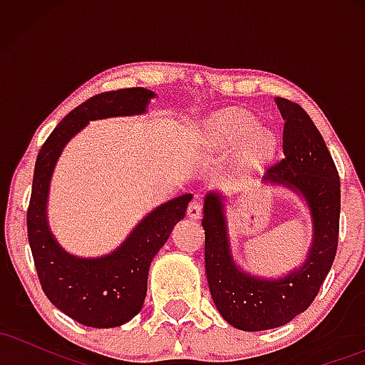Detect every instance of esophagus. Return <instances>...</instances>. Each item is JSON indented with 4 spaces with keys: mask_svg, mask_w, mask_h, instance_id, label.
I'll return each instance as SVG.
<instances>
[{
    "mask_svg": "<svg viewBox=\"0 0 365 365\" xmlns=\"http://www.w3.org/2000/svg\"><path fill=\"white\" fill-rule=\"evenodd\" d=\"M200 212H202V204H200L199 199H192L190 204L187 207V215L190 217H199Z\"/></svg>",
    "mask_w": 365,
    "mask_h": 365,
    "instance_id": "1",
    "label": "esophagus"
}]
</instances>
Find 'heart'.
<instances>
[{"label":"heart","instance_id":"b5f03b06","mask_svg":"<svg viewBox=\"0 0 365 365\" xmlns=\"http://www.w3.org/2000/svg\"><path fill=\"white\" fill-rule=\"evenodd\" d=\"M257 121L245 111H228L216 115L209 121V139L220 145H238L245 142L257 130ZM274 148V137L267 132L255 133L245 150V159L249 163H259L266 159Z\"/></svg>","mask_w":365,"mask_h":365}]
</instances>
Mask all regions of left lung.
<instances>
[{
  "label": "left lung",
  "mask_w": 365,
  "mask_h": 365,
  "mask_svg": "<svg viewBox=\"0 0 365 365\" xmlns=\"http://www.w3.org/2000/svg\"><path fill=\"white\" fill-rule=\"evenodd\" d=\"M276 104L284 120L283 158L267 170L264 180L300 192L307 200L314 237L302 267L273 282L242 273L230 254L223 197L212 192L204 200L209 290L225 321L244 331L278 328L304 312L319 293L338 249L341 200L333 158L299 104L284 98H276Z\"/></svg>",
  "instance_id": "left-lung-1"
}]
</instances>
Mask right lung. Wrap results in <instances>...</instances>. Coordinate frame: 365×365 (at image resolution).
I'll return each instance as SVG.
<instances>
[{
  "label": "right lung",
  "mask_w": 365,
  "mask_h": 365,
  "mask_svg": "<svg viewBox=\"0 0 365 365\" xmlns=\"http://www.w3.org/2000/svg\"><path fill=\"white\" fill-rule=\"evenodd\" d=\"M154 92L142 87L92 96L63 118L36 159L27 237L43 292L54 307L91 328H115L140 312L148 292L149 266L168 240L173 226L185 216L192 195L183 194L154 209L135 226L115 252L98 259L66 254L46 221L49 180L63 148L87 121L108 116L140 115Z\"/></svg>",
  "instance_id": "add662e5"
}]
</instances>
